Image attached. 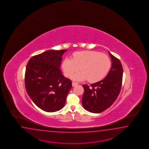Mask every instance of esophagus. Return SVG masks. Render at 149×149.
I'll return each mask as SVG.
<instances>
[{
    "mask_svg": "<svg viewBox=\"0 0 149 149\" xmlns=\"http://www.w3.org/2000/svg\"><path fill=\"white\" fill-rule=\"evenodd\" d=\"M78 85V84L77 83V82H72V87H74V86H76L77 85Z\"/></svg>",
    "mask_w": 149,
    "mask_h": 149,
    "instance_id": "obj_1",
    "label": "esophagus"
}]
</instances>
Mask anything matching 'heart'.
<instances>
[{"instance_id": "b5f03b06", "label": "heart", "mask_w": 149, "mask_h": 149, "mask_svg": "<svg viewBox=\"0 0 149 149\" xmlns=\"http://www.w3.org/2000/svg\"><path fill=\"white\" fill-rule=\"evenodd\" d=\"M111 67L108 56L95 51H84L74 53L73 58H65L62 63L65 76L70 77L80 69L81 71L72 77L76 81L87 80L96 82L107 75Z\"/></svg>"}]
</instances>
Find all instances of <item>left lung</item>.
<instances>
[{
    "label": "left lung",
    "mask_w": 149,
    "mask_h": 149,
    "mask_svg": "<svg viewBox=\"0 0 149 149\" xmlns=\"http://www.w3.org/2000/svg\"><path fill=\"white\" fill-rule=\"evenodd\" d=\"M112 64L105 78L91 86L84 85L82 105L87 111L99 113L109 108L119 95L122 84V65L119 59L109 52Z\"/></svg>",
    "instance_id": "obj_1"
}]
</instances>
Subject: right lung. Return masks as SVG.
Returning <instances> with one entry per match:
<instances>
[{"mask_svg":"<svg viewBox=\"0 0 149 149\" xmlns=\"http://www.w3.org/2000/svg\"><path fill=\"white\" fill-rule=\"evenodd\" d=\"M67 50H48L33 56L27 64L25 84L27 93L38 107L55 112L64 107L72 81L62 74V56Z\"/></svg>","mask_w":149,"mask_h":149,"instance_id":"add662e5","label":"right lung"}]
</instances>
